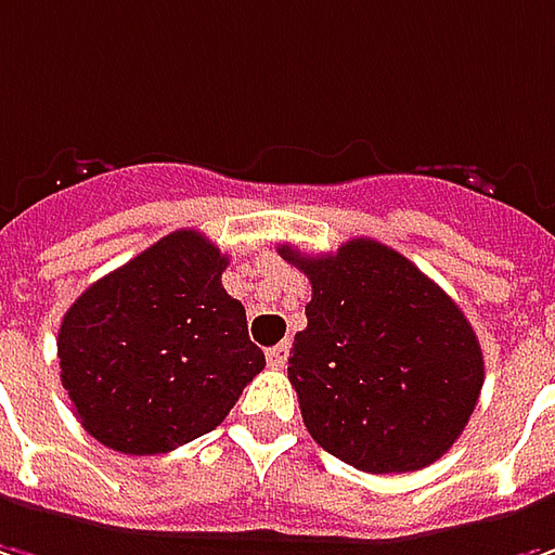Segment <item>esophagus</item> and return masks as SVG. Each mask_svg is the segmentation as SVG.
Here are the masks:
<instances>
[{"label": "esophagus", "instance_id": "1", "mask_svg": "<svg viewBox=\"0 0 555 555\" xmlns=\"http://www.w3.org/2000/svg\"><path fill=\"white\" fill-rule=\"evenodd\" d=\"M267 362H270L273 369H285V362H288V344L270 347V350H267Z\"/></svg>", "mask_w": 555, "mask_h": 555}]
</instances>
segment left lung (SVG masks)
Segmentation results:
<instances>
[{
    "label": "left lung",
    "instance_id": "8db88e82",
    "mask_svg": "<svg viewBox=\"0 0 555 555\" xmlns=\"http://www.w3.org/2000/svg\"><path fill=\"white\" fill-rule=\"evenodd\" d=\"M313 285L288 380L315 446L365 473H411L464 433L486 380L479 337L433 279L374 240L282 245Z\"/></svg>",
    "mask_w": 555,
    "mask_h": 555
}]
</instances>
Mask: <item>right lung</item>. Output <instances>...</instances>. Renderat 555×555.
I'll use <instances>...</instances> for the list:
<instances>
[{"label":"right lung","instance_id":"right-lung-1","mask_svg":"<svg viewBox=\"0 0 555 555\" xmlns=\"http://www.w3.org/2000/svg\"><path fill=\"white\" fill-rule=\"evenodd\" d=\"M230 258L178 230L88 285L61 332V384L101 446L165 454L211 433L267 359L227 295Z\"/></svg>","mask_w":555,"mask_h":555}]
</instances>
